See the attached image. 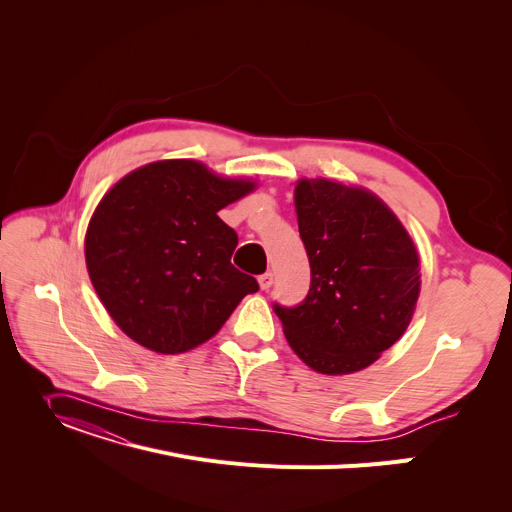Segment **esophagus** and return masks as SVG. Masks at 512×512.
Returning a JSON list of instances; mask_svg holds the SVG:
<instances>
[{
	"label": "esophagus",
	"instance_id": "esophagus-1",
	"mask_svg": "<svg viewBox=\"0 0 512 512\" xmlns=\"http://www.w3.org/2000/svg\"><path fill=\"white\" fill-rule=\"evenodd\" d=\"M257 280H259L261 290H270L272 284H274V274H272V272H265V274H261Z\"/></svg>",
	"mask_w": 512,
	"mask_h": 512
}]
</instances>
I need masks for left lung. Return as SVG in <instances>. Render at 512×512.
<instances>
[{"instance_id": "8db88e82", "label": "left lung", "mask_w": 512, "mask_h": 512, "mask_svg": "<svg viewBox=\"0 0 512 512\" xmlns=\"http://www.w3.org/2000/svg\"><path fill=\"white\" fill-rule=\"evenodd\" d=\"M311 288L274 305L292 351L311 369L369 367L405 334L419 299V255L390 207L365 188L303 178L294 188Z\"/></svg>"}]
</instances>
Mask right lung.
Returning <instances> with one entry per match:
<instances>
[{"instance_id": "right-lung-1", "label": "right lung", "mask_w": 512, "mask_h": 512, "mask_svg": "<svg viewBox=\"0 0 512 512\" xmlns=\"http://www.w3.org/2000/svg\"><path fill=\"white\" fill-rule=\"evenodd\" d=\"M253 188L201 161L166 159L107 191L87 228L85 259L103 307L128 338L161 355L186 353L259 290L232 265L238 236L218 215Z\"/></svg>"}]
</instances>
